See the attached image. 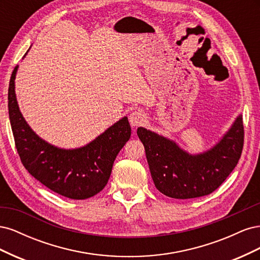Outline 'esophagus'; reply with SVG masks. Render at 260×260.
Listing matches in <instances>:
<instances>
[{"instance_id": "obj_1", "label": "esophagus", "mask_w": 260, "mask_h": 260, "mask_svg": "<svg viewBox=\"0 0 260 260\" xmlns=\"http://www.w3.org/2000/svg\"><path fill=\"white\" fill-rule=\"evenodd\" d=\"M129 121L132 127H139V125L144 124V122L146 121V116L141 111L132 112L129 116Z\"/></svg>"}]
</instances>
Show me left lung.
Here are the masks:
<instances>
[{"instance_id": "obj_1", "label": "left lung", "mask_w": 260, "mask_h": 260, "mask_svg": "<svg viewBox=\"0 0 260 260\" xmlns=\"http://www.w3.org/2000/svg\"><path fill=\"white\" fill-rule=\"evenodd\" d=\"M157 190L172 199H195L214 192L237 166L244 144L240 115L223 138L208 151L191 155L174 141L138 128Z\"/></svg>"}]
</instances>
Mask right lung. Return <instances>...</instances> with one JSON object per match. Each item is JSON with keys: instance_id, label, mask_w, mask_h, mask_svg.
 Segmentation results:
<instances>
[{"instance_id": "right-lung-1", "label": "right lung", "mask_w": 260, "mask_h": 260, "mask_svg": "<svg viewBox=\"0 0 260 260\" xmlns=\"http://www.w3.org/2000/svg\"><path fill=\"white\" fill-rule=\"evenodd\" d=\"M13 70L9 86V115L18 155L29 174L53 192L72 200H85L101 192L108 182L116 156L131 136L127 117L114 123L92 142L64 149L49 144L29 127L15 94Z\"/></svg>"}]
</instances>
